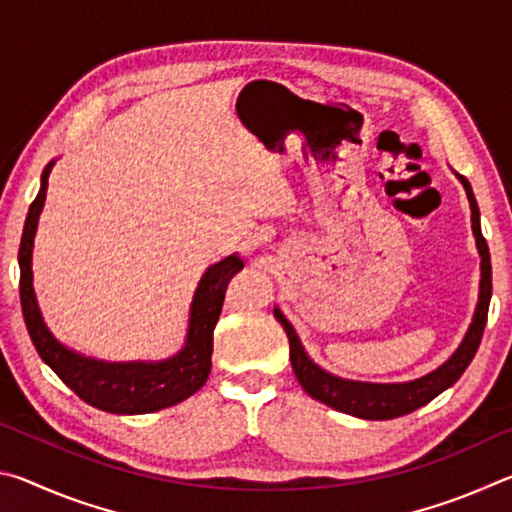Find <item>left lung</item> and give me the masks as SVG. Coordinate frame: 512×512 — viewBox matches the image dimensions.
<instances>
[{"label": "left lung", "instance_id": "8db88e82", "mask_svg": "<svg viewBox=\"0 0 512 512\" xmlns=\"http://www.w3.org/2000/svg\"><path fill=\"white\" fill-rule=\"evenodd\" d=\"M456 176L463 183L467 201H470L472 232L476 237V248H479V255H481L479 302H476L474 318L470 323V329H467L463 343L458 345V350L443 363V366L413 381H402V384H370V381L341 379L336 375H329V372L316 366V363L307 357L296 329L291 327V323L284 318L282 311L275 307L273 314L277 320H280V325L289 336L293 372H296L300 386L305 388L307 395L314 397V400L361 420H393V418H400V415L420 409L424 404H429L433 397H438L440 393L447 391L449 386H454L458 377L465 372V368L470 366L476 350H479L485 320H488V307H490V296H492V266H490L488 244H485V239L481 235L479 205H476L474 192L465 176H461V173H456Z\"/></svg>", "mask_w": 512, "mask_h": 512}]
</instances>
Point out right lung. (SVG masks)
I'll return each mask as SVG.
<instances>
[{"label":"right lung","mask_w":512,"mask_h":512,"mask_svg":"<svg viewBox=\"0 0 512 512\" xmlns=\"http://www.w3.org/2000/svg\"><path fill=\"white\" fill-rule=\"evenodd\" d=\"M54 160L42 171V183L36 201L31 203L20 241V300L22 314L29 336L40 359L72 388V391L94 409L117 415H140L167 409L192 397L201 388L212 368V336L216 320L221 316L225 289L232 275L244 268L239 255L221 259L210 266L198 282L192 309H189V327L185 348L164 361H128L112 363L97 361L65 348L54 339L42 320L36 291H33V237H36L38 219L47 198V178Z\"/></svg>","instance_id":"add662e5"}]
</instances>
